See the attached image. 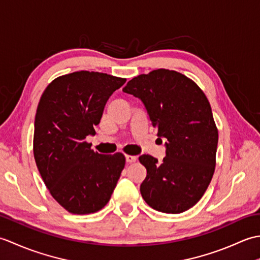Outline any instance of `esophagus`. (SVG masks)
<instances>
[{
	"label": "esophagus",
	"instance_id": "34e87169",
	"mask_svg": "<svg viewBox=\"0 0 260 260\" xmlns=\"http://www.w3.org/2000/svg\"><path fill=\"white\" fill-rule=\"evenodd\" d=\"M125 157H126V162L128 163H133L137 161V156H134V155H126Z\"/></svg>",
	"mask_w": 260,
	"mask_h": 260
}]
</instances>
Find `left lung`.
I'll return each instance as SVG.
<instances>
[{"instance_id":"left-lung-1","label":"left lung","mask_w":260,"mask_h":260,"mask_svg":"<svg viewBox=\"0 0 260 260\" xmlns=\"http://www.w3.org/2000/svg\"><path fill=\"white\" fill-rule=\"evenodd\" d=\"M123 91L141 99L158 139L167 141L162 162L148 154L139 158L147 171L143 199L164 213L186 211L202 198L214 173L218 129L208 98L194 81L168 69L137 76Z\"/></svg>"}]
</instances>
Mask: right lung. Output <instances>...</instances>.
I'll return each instance as SVG.
<instances>
[{
  "label": "right lung",
  "mask_w": 260,
  "mask_h": 260,
  "mask_svg": "<svg viewBox=\"0 0 260 260\" xmlns=\"http://www.w3.org/2000/svg\"><path fill=\"white\" fill-rule=\"evenodd\" d=\"M126 79L77 71L54 79L39 102L33 154L39 172L60 206L74 214L97 212L113 194L125 156L93 152L85 141L95 135L112 93Z\"/></svg>",
  "instance_id": "right-lung-1"
}]
</instances>
